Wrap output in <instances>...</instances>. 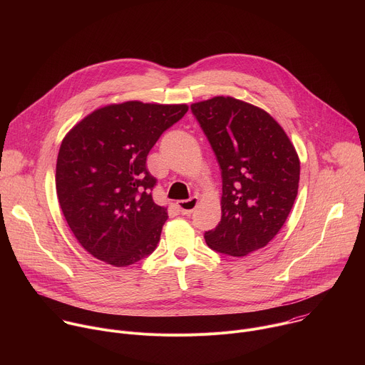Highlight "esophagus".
<instances>
[{"label":"esophagus","instance_id":"obj_1","mask_svg":"<svg viewBox=\"0 0 365 365\" xmlns=\"http://www.w3.org/2000/svg\"><path fill=\"white\" fill-rule=\"evenodd\" d=\"M197 202H199V197L197 196H192L189 199H182V200H178V206L179 210L183 215H189L195 211V207L197 206Z\"/></svg>","mask_w":365,"mask_h":365}]
</instances>
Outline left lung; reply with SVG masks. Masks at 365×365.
<instances>
[{
    "mask_svg": "<svg viewBox=\"0 0 365 365\" xmlns=\"http://www.w3.org/2000/svg\"><path fill=\"white\" fill-rule=\"evenodd\" d=\"M222 176V217L205 232L207 247L242 257L266 247L297 196L300 162L284 130L264 110L232 96L190 106Z\"/></svg>",
    "mask_w": 365,
    "mask_h": 365,
    "instance_id": "obj_1",
    "label": "left lung"
}]
</instances>
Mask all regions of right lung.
Instances as JSON below:
<instances>
[{
  "instance_id": "add662e5",
  "label": "right lung",
  "mask_w": 365,
  "mask_h": 365,
  "mask_svg": "<svg viewBox=\"0 0 365 365\" xmlns=\"http://www.w3.org/2000/svg\"><path fill=\"white\" fill-rule=\"evenodd\" d=\"M186 103L127 101L95 110L63 138L56 192L65 220L95 258L127 267L151 254L168 220L154 203L147 154L186 113Z\"/></svg>"
}]
</instances>
